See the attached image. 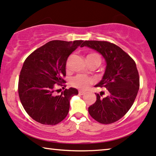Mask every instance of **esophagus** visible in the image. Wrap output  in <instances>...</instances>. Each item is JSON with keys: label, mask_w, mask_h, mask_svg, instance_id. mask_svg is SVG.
I'll return each mask as SVG.
<instances>
[{"label": "esophagus", "mask_w": 156, "mask_h": 156, "mask_svg": "<svg viewBox=\"0 0 156 156\" xmlns=\"http://www.w3.org/2000/svg\"><path fill=\"white\" fill-rule=\"evenodd\" d=\"M78 93H79L80 95H84V94H86V92L83 91V90H79V91H78Z\"/></svg>", "instance_id": "obj_1"}]
</instances>
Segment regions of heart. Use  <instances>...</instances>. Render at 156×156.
<instances>
[{"mask_svg": "<svg viewBox=\"0 0 156 156\" xmlns=\"http://www.w3.org/2000/svg\"><path fill=\"white\" fill-rule=\"evenodd\" d=\"M87 58H98V60H100V58L98 55L94 54H90L87 56ZM69 66V60L67 62V67ZM94 82V79L91 78H88V77L84 76V75H78L76 77L72 78L71 80V84L74 87H76L78 88H80V89L85 90L86 88H88V86H90V84L93 83Z\"/></svg>", "mask_w": 156, "mask_h": 156, "instance_id": "1", "label": "heart"}]
</instances>
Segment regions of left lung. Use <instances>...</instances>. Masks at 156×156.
Listing matches in <instances>:
<instances>
[{"label": "left lung", "instance_id": "left-lung-1", "mask_svg": "<svg viewBox=\"0 0 156 156\" xmlns=\"http://www.w3.org/2000/svg\"><path fill=\"white\" fill-rule=\"evenodd\" d=\"M100 53L106 61L105 72L96 87H104L108 95L96 94V101L88 107L94 119L101 124L117 122L129 111L140 87L136 64L129 55L117 45L104 41H85L81 45Z\"/></svg>", "mask_w": 156, "mask_h": 156}]
</instances>
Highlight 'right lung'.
Wrapping results in <instances>:
<instances>
[{
  "label": "right lung",
  "instance_id": "right-lung-1",
  "mask_svg": "<svg viewBox=\"0 0 156 156\" xmlns=\"http://www.w3.org/2000/svg\"><path fill=\"white\" fill-rule=\"evenodd\" d=\"M83 42L50 41L25 60L19 76V95L25 111L35 121L55 125L68 115L70 101L78 90L70 88L59 96L55 90L56 84L62 86L66 83L62 77L66 75L67 60Z\"/></svg>",
  "mask_w": 156,
  "mask_h": 156
}]
</instances>
